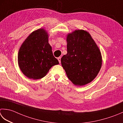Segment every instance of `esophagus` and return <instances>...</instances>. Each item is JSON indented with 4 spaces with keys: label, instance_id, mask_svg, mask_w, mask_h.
<instances>
[{
    "label": "esophagus",
    "instance_id": "34e87169",
    "mask_svg": "<svg viewBox=\"0 0 123 123\" xmlns=\"http://www.w3.org/2000/svg\"><path fill=\"white\" fill-rule=\"evenodd\" d=\"M61 57H58V58H57V60H58V61H59L60 63H61Z\"/></svg>",
    "mask_w": 123,
    "mask_h": 123
}]
</instances>
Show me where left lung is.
<instances>
[{
    "label": "left lung",
    "mask_w": 123,
    "mask_h": 123,
    "mask_svg": "<svg viewBox=\"0 0 123 123\" xmlns=\"http://www.w3.org/2000/svg\"><path fill=\"white\" fill-rule=\"evenodd\" d=\"M67 54L61 59L68 78L83 86L97 76L102 65L101 52L87 31L76 30L67 36Z\"/></svg>",
    "instance_id": "left-lung-1"
}]
</instances>
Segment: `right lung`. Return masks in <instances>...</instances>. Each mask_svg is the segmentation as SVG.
<instances>
[{
	"mask_svg": "<svg viewBox=\"0 0 123 123\" xmlns=\"http://www.w3.org/2000/svg\"><path fill=\"white\" fill-rule=\"evenodd\" d=\"M18 63L23 74L33 79L44 77L52 66L59 63L45 30L35 31L23 42L18 51Z\"/></svg>",
	"mask_w": 123,
	"mask_h": 123,
	"instance_id": "obj_1",
	"label": "right lung"
}]
</instances>
